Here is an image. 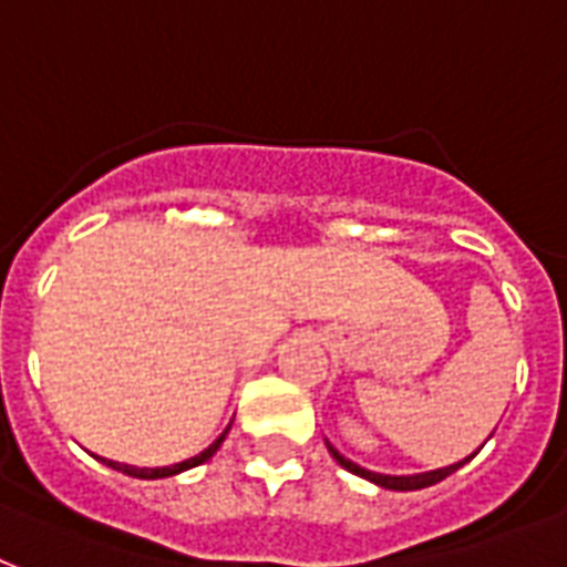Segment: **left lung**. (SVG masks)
Wrapping results in <instances>:
<instances>
[{
    "mask_svg": "<svg viewBox=\"0 0 567 567\" xmlns=\"http://www.w3.org/2000/svg\"><path fill=\"white\" fill-rule=\"evenodd\" d=\"M326 445H329V454L340 463V466H343V470L352 472V475H361V478L373 481L377 487H385V491H421V487H430V484H440L442 478H449L451 472L461 470L463 463L472 461V457H466V461L461 463H451V466H442V470H433V472H419V475H382V472H370L364 470V466H359V463L347 461V457H343V454H340L329 440H326Z\"/></svg>",
    "mask_w": 567,
    "mask_h": 567,
    "instance_id": "8db88e82",
    "label": "left lung"
}]
</instances>
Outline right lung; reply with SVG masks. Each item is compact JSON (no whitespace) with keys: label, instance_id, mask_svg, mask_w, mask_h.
Listing matches in <instances>:
<instances>
[{"label":"right lung","instance_id":"1","mask_svg":"<svg viewBox=\"0 0 567 567\" xmlns=\"http://www.w3.org/2000/svg\"><path fill=\"white\" fill-rule=\"evenodd\" d=\"M227 433L229 427L220 433L218 440L212 442L206 451H199L197 457H190V461H182V463H173V466H155V470H140V466H127V463H116V461H106V457H97L101 463H106L110 470H118V472H125V475H131V478H146V481H155V478H169V475H178V472H185V470H194V466H199V463H206L215 451L220 449V442L227 440Z\"/></svg>","mask_w":567,"mask_h":567}]
</instances>
